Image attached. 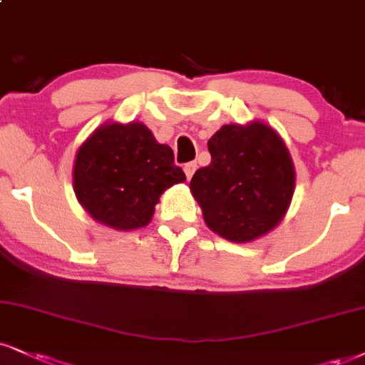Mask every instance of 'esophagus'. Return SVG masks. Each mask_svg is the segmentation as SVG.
Instances as JSON below:
<instances>
[{"mask_svg": "<svg viewBox=\"0 0 365 365\" xmlns=\"http://www.w3.org/2000/svg\"><path fill=\"white\" fill-rule=\"evenodd\" d=\"M196 168H197V164H196L195 160L187 162V164H184V173H186V178H187V179L192 178V174H195Z\"/></svg>", "mask_w": 365, "mask_h": 365, "instance_id": "esophagus-1", "label": "esophagus"}]
</instances>
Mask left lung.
<instances>
[{"label": "left lung", "mask_w": 365, "mask_h": 365, "mask_svg": "<svg viewBox=\"0 0 365 365\" xmlns=\"http://www.w3.org/2000/svg\"><path fill=\"white\" fill-rule=\"evenodd\" d=\"M211 162L190 190L210 230L245 244L284 218L294 192V165L282 138L260 121L223 125L208 140Z\"/></svg>", "instance_id": "1"}]
</instances>
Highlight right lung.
I'll use <instances>...</instances> for the list:
<instances>
[{"mask_svg": "<svg viewBox=\"0 0 365 365\" xmlns=\"http://www.w3.org/2000/svg\"><path fill=\"white\" fill-rule=\"evenodd\" d=\"M184 181L173 148L157 142L140 121L98 127L79 147L73 169L81 206L121 232L150 223L162 192Z\"/></svg>", "mask_w": 365, "mask_h": 365, "instance_id": "obj_1", "label": "right lung"}]
</instances>
